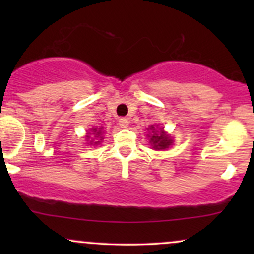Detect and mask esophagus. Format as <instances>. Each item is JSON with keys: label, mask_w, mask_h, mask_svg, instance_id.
<instances>
[{"label": "esophagus", "mask_w": 254, "mask_h": 254, "mask_svg": "<svg viewBox=\"0 0 254 254\" xmlns=\"http://www.w3.org/2000/svg\"><path fill=\"white\" fill-rule=\"evenodd\" d=\"M129 119L127 118H121L119 119V125H121V127H123V129H127V127H129Z\"/></svg>", "instance_id": "obj_1"}]
</instances>
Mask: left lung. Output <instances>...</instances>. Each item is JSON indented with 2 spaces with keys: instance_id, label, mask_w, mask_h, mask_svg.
<instances>
[{
  "instance_id": "1",
  "label": "left lung",
  "mask_w": 254,
  "mask_h": 254,
  "mask_svg": "<svg viewBox=\"0 0 254 254\" xmlns=\"http://www.w3.org/2000/svg\"><path fill=\"white\" fill-rule=\"evenodd\" d=\"M150 130H153V135L150 136V143L153 144L154 149H166L172 144V139L170 138V136H167L164 132V130L156 131L154 129V127H150Z\"/></svg>"
}]
</instances>
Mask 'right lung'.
I'll list each match as a JSON object with an SVG mask.
<instances>
[{
  "label": "right lung",
  "mask_w": 254,
  "mask_h": 254,
  "mask_svg": "<svg viewBox=\"0 0 254 254\" xmlns=\"http://www.w3.org/2000/svg\"><path fill=\"white\" fill-rule=\"evenodd\" d=\"M92 131H93V132L95 133V135H97V137H98V136H100V133H101V131H100V130H98V129H93ZM87 137H88V138H90V136H87ZM100 139H101V137H100ZM90 142H92V141H90ZM99 142H100V141L94 142V143H95V144H98Z\"/></svg>",
  "instance_id": "obj_1"
}]
</instances>
